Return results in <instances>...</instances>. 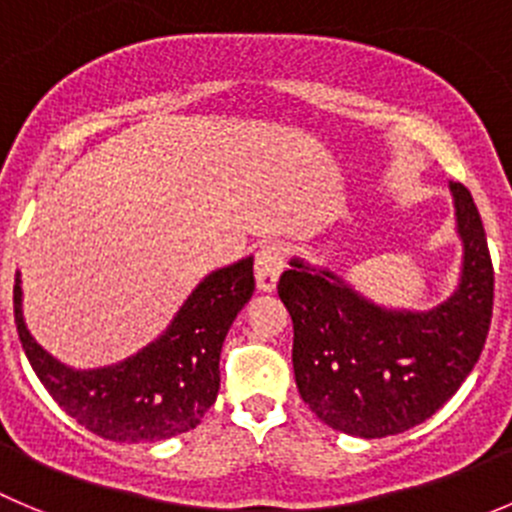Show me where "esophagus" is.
Instances as JSON below:
<instances>
[{"label":"esophagus","mask_w":512,"mask_h":512,"mask_svg":"<svg viewBox=\"0 0 512 512\" xmlns=\"http://www.w3.org/2000/svg\"><path fill=\"white\" fill-rule=\"evenodd\" d=\"M284 271V256L276 246H264L256 253V289L271 294L276 291V284Z\"/></svg>","instance_id":"34e87169"}]
</instances>
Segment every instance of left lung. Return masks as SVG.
<instances>
[{"instance_id":"obj_1","label":"left lung","mask_w":512,"mask_h":512,"mask_svg":"<svg viewBox=\"0 0 512 512\" xmlns=\"http://www.w3.org/2000/svg\"><path fill=\"white\" fill-rule=\"evenodd\" d=\"M450 193L460 276L432 309L384 306L299 256L281 276L296 387L332 430L364 440L399 435L435 415L478 364L493 316V261L470 191L450 183Z\"/></svg>"}]
</instances>
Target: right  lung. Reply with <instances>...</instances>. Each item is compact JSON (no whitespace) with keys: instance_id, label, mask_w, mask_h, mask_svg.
<instances>
[{"instance_id":"1","label":"right lung","mask_w":512,"mask_h":512,"mask_svg":"<svg viewBox=\"0 0 512 512\" xmlns=\"http://www.w3.org/2000/svg\"><path fill=\"white\" fill-rule=\"evenodd\" d=\"M251 294L253 256H243L203 276L153 342L90 369L70 367L32 337L19 271L14 321L34 374L77 425L113 442H160L193 430L216 402L223 339Z\"/></svg>"}]
</instances>
